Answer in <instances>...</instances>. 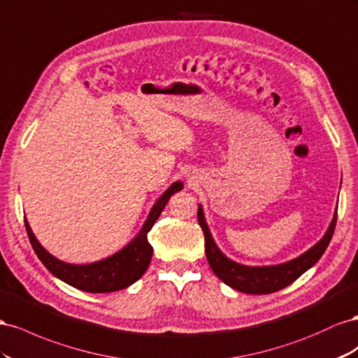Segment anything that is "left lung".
I'll use <instances>...</instances> for the list:
<instances>
[{
    "mask_svg": "<svg viewBox=\"0 0 358 358\" xmlns=\"http://www.w3.org/2000/svg\"><path fill=\"white\" fill-rule=\"evenodd\" d=\"M336 219H338V210H334L333 219L322 238L313 244L309 250L301 253L300 257L274 265H244L228 258L219 249L210 232L203 208L201 203L198 206V222L203 232V238H206V255L211 270L223 283L244 294L261 295L283 289L294 280H297L304 271L312 268L330 244L336 227Z\"/></svg>",
    "mask_w": 358,
    "mask_h": 358,
    "instance_id": "left-lung-1",
    "label": "left lung"
}]
</instances>
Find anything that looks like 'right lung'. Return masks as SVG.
Wrapping results in <instances>:
<instances>
[{"label": "right lung", "instance_id": "right-lung-1", "mask_svg": "<svg viewBox=\"0 0 358 358\" xmlns=\"http://www.w3.org/2000/svg\"><path fill=\"white\" fill-rule=\"evenodd\" d=\"M180 190H182V182L173 181L162 193V196L155 202V206L151 207L144 224H142V228L136 236L114 255L96 262L70 264L61 261L55 258L54 255H50L38 243L27 219L25 228L38 259L42 261V264L55 278L66 282L70 287L85 292H115L130 287L131 283L139 280L142 274L147 271L152 257V248L148 243L147 234L152 228L155 222L159 219L163 208L166 207L169 198Z\"/></svg>", "mask_w": 358, "mask_h": 358}]
</instances>
